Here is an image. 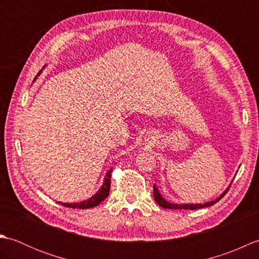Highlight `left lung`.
Instances as JSON below:
<instances>
[{"instance_id":"obj_1","label":"left lung","mask_w":259,"mask_h":259,"mask_svg":"<svg viewBox=\"0 0 259 259\" xmlns=\"http://www.w3.org/2000/svg\"><path fill=\"white\" fill-rule=\"evenodd\" d=\"M230 185H232V184H230ZM230 185L227 187V189L225 190L221 196H219L218 198H216V199L211 200V201H208V202H205V203H175V202L167 201V200L164 199V198L161 196L160 192H159L156 184L153 185V197H155V200L157 201L158 205L161 206L162 208H166V209H189V210H195V209H200V208H205V207L212 206L213 203H216L217 201L221 200L222 198H223L225 195H226V192L229 190Z\"/></svg>"}]
</instances>
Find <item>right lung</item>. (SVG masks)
Returning <instances> with one entry per match:
<instances>
[{
  "instance_id": "add662e5",
  "label": "right lung",
  "mask_w": 259,
  "mask_h": 259,
  "mask_svg": "<svg viewBox=\"0 0 259 259\" xmlns=\"http://www.w3.org/2000/svg\"><path fill=\"white\" fill-rule=\"evenodd\" d=\"M45 68H46V65H45V67H43V69H45ZM42 70H40V72L37 73V75L41 74ZM35 79H36V76H35ZM35 79H34V81H35ZM111 171H112V168H110V170H108V171H107L106 176H104L103 184L100 187V189H99L92 197L88 198V199H85L83 201H80V202H60V201H58V202L60 203V205H62L64 207H68V208H79V209H87V208H91V207L98 206L99 203L102 202L109 196L110 181H111Z\"/></svg>"
}]
</instances>
